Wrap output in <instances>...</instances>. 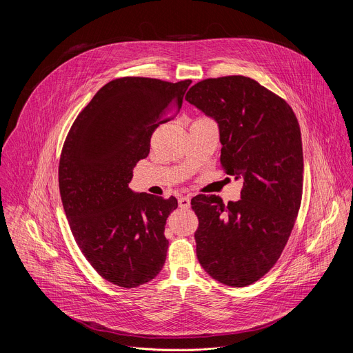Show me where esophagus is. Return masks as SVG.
Returning a JSON list of instances; mask_svg holds the SVG:
<instances>
[{
    "mask_svg": "<svg viewBox=\"0 0 353 353\" xmlns=\"http://www.w3.org/2000/svg\"><path fill=\"white\" fill-rule=\"evenodd\" d=\"M191 205V198L190 196H180L179 198V206L183 209H188Z\"/></svg>",
    "mask_w": 353,
    "mask_h": 353,
    "instance_id": "34e87169",
    "label": "esophagus"
}]
</instances>
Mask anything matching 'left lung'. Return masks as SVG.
I'll use <instances>...</instances> for the list:
<instances>
[{"instance_id": "8db88e82", "label": "left lung", "mask_w": 353, "mask_h": 353, "mask_svg": "<svg viewBox=\"0 0 353 353\" xmlns=\"http://www.w3.org/2000/svg\"><path fill=\"white\" fill-rule=\"evenodd\" d=\"M185 99L219 123L225 174L243 177L241 199H191L196 256L230 287H247L277 263L294 228L303 190L301 129L292 108L247 76L205 79Z\"/></svg>"}]
</instances>
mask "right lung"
I'll return each mask as SVG.
<instances>
[{
    "label": "right lung",
    "instance_id": "obj_1",
    "mask_svg": "<svg viewBox=\"0 0 353 353\" xmlns=\"http://www.w3.org/2000/svg\"><path fill=\"white\" fill-rule=\"evenodd\" d=\"M191 80L119 77L77 114L62 147V205L84 258L106 281L134 288L163 268L166 219L174 196L134 194L133 168L150 154L157 128L180 110Z\"/></svg>",
    "mask_w": 353,
    "mask_h": 353
}]
</instances>
